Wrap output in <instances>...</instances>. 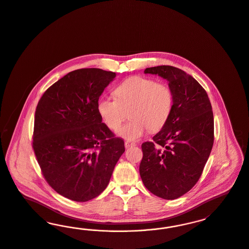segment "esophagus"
Here are the masks:
<instances>
[{
	"mask_svg": "<svg viewBox=\"0 0 249 249\" xmlns=\"http://www.w3.org/2000/svg\"><path fill=\"white\" fill-rule=\"evenodd\" d=\"M135 145H136L135 143L130 142L129 141H126V142H125V147H126V148H129V147H132V146H135Z\"/></svg>",
	"mask_w": 249,
	"mask_h": 249,
	"instance_id": "obj_1",
	"label": "esophagus"
}]
</instances>
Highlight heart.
<instances>
[{
	"label": "heart",
	"mask_w": 249,
	"mask_h": 249,
	"mask_svg": "<svg viewBox=\"0 0 249 249\" xmlns=\"http://www.w3.org/2000/svg\"><path fill=\"white\" fill-rule=\"evenodd\" d=\"M114 94L116 98H101L97 110L111 129H118L129 112L130 120L117 131L129 142L141 139L148 129H162L173 108V93L169 85L146 77L133 76L123 80Z\"/></svg>",
	"instance_id": "b5f03b06"
}]
</instances>
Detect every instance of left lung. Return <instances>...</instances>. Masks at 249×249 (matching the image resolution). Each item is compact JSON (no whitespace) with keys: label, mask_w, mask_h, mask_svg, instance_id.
<instances>
[{"label":"left lung","mask_w":249,"mask_h":249,"mask_svg":"<svg viewBox=\"0 0 249 249\" xmlns=\"http://www.w3.org/2000/svg\"><path fill=\"white\" fill-rule=\"evenodd\" d=\"M169 83L173 108L168 122L142 144L140 175L144 186L167 200L179 198L197 182L214 142V118L209 96L183 70L159 66L144 70Z\"/></svg>","instance_id":"obj_1"}]
</instances>
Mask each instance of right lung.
<instances>
[{"label": "right lung", "mask_w": 249, "mask_h": 249, "mask_svg": "<svg viewBox=\"0 0 249 249\" xmlns=\"http://www.w3.org/2000/svg\"><path fill=\"white\" fill-rule=\"evenodd\" d=\"M116 73L70 72L41 96L34 120L33 149L51 187L77 202L98 196L124 153V142L102 122L98 100Z\"/></svg>", "instance_id": "add662e5"}]
</instances>
